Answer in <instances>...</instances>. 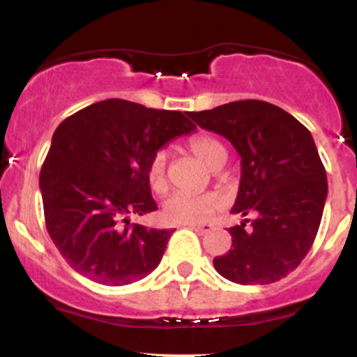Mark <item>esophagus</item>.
I'll list each match as a JSON object with an SVG mask.
<instances>
[{
  "label": "esophagus",
  "mask_w": 357,
  "mask_h": 357,
  "mask_svg": "<svg viewBox=\"0 0 357 357\" xmlns=\"http://www.w3.org/2000/svg\"><path fill=\"white\" fill-rule=\"evenodd\" d=\"M190 228L198 233V235H204V233L210 231L213 227H211V225H208V223H202V225H190Z\"/></svg>",
  "instance_id": "esophagus-1"
}]
</instances>
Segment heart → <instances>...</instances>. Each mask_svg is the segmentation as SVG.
Instances as JSON below:
<instances>
[{
    "mask_svg": "<svg viewBox=\"0 0 357 357\" xmlns=\"http://www.w3.org/2000/svg\"><path fill=\"white\" fill-rule=\"evenodd\" d=\"M188 149L191 151L204 166L216 171L227 161V149L218 139L211 136H195L188 141ZM167 155L165 151H158L151 158L147 167V179L151 188L158 195L167 190ZM223 206V198L218 192H202V195H188L174 192L166 199L162 206V218L173 225H195L206 221L216 210Z\"/></svg>",
    "mask_w": 357,
    "mask_h": 357,
    "instance_id": "1",
    "label": "heart"
}]
</instances>
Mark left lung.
<instances>
[{"label": "left lung", "mask_w": 357, "mask_h": 357, "mask_svg": "<svg viewBox=\"0 0 357 357\" xmlns=\"http://www.w3.org/2000/svg\"><path fill=\"white\" fill-rule=\"evenodd\" d=\"M202 129L231 142L241 158L231 213V248L213 260L240 285L272 284L289 275L312 247L327 198V176L305 126L264 100H238L190 112ZM252 220H249V216Z\"/></svg>", "instance_id": "1"}]
</instances>
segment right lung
Masks as SVG:
<instances>
[{
	"instance_id": "add662e5",
	"label": "right lung",
	"mask_w": 357,
	"mask_h": 357,
	"mask_svg": "<svg viewBox=\"0 0 357 357\" xmlns=\"http://www.w3.org/2000/svg\"><path fill=\"white\" fill-rule=\"evenodd\" d=\"M188 114L107 99L65 119L40 171L45 223L67 264L102 285L149 275L174 230L130 223L158 210L151 158L196 129Z\"/></svg>"
}]
</instances>
